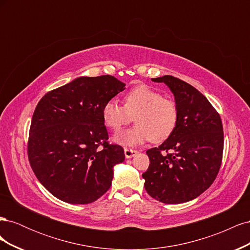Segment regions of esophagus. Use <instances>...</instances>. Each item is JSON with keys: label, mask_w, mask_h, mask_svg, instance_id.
<instances>
[{"label": "esophagus", "mask_w": 250, "mask_h": 250, "mask_svg": "<svg viewBox=\"0 0 250 250\" xmlns=\"http://www.w3.org/2000/svg\"><path fill=\"white\" fill-rule=\"evenodd\" d=\"M124 153L126 158H131L133 156H135L138 154V151L137 150H132V149H124Z\"/></svg>", "instance_id": "obj_1"}]
</instances>
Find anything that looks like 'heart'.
Wrapping results in <instances>:
<instances>
[{
  "instance_id": "b5f03b06",
  "label": "heart",
  "mask_w": 250,
  "mask_h": 250,
  "mask_svg": "<svg viewBox=\"0 0 250 250\" xmlns=\"http://www.w3.org/2000/svg\"><path fill=\"white\" fill-rule=\"evenodd\" d=\"M124 105L109 100L102 108L105 125L118 132L132 121L137 123L130 129L119 133L115 142L126 147L140 145L149 140L161 143L167 140L175 129L177 108L173 101L146 84H141L127 92Z\"/></svg>"
}]
</instances>
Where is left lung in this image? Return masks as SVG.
I'll list each match as a JSON object with an SVG mask.
<instances>
[{"instance_id": "obj_1", "label": "left lung", "mask_w": 250, "mask_h": 250, "mask_svg": "<svg viewBox=\"0 0 250 250\" xmlns=\"http://www.w3.org/2000/svg\"><path fill=\"white\" fill-rule=\"evenodd\" d=\"M167 85L175 99L177 123L170 137L147 151L143 173L147 193L168 204L197 198L214 183L222 162L224 137L221 118L198 89L170 75L152 78ZM171 150L172 154L163 152Z\"/></svg>"}]
</instances>
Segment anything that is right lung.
Instances as JSON below:
<instances>
[{"label": "right lung", "mask_w": 250, "mask_h": 250, "mask_svg": "<svg viewBox=\"0 0 250 250\" xmlns=\"http://www.w3.org/2000/svg\"><path fill=\"white\" fill-rule=\"evenodd\" d=\"M125 83L110 75L79 77L44 95L34 110L28 157L40 183L56 198L87 204L108 191L124 150L109 145L104 104Z\"/></svg>", "instance_id": "1"}]
</instances>
